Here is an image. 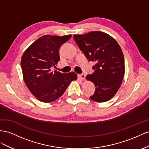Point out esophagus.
<instances>
[{"mask_svg": "<svg viewBox=\"0 0 149 149\" xmlns=\"http://www.w3.org/2000/svg\"><path fill=\"white\" fill-rule=\"evenodd\" d=\"M78 77H79V79H80V80H84L85 77H86V75H85L84 74H79V75H78Z\"/></svg>", "mask_w": 149, "mask_h": 149, "instance_id": "1", "label": "esophagus"}]
</instances>
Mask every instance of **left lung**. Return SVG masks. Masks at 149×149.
I'll return each instance as SVG.
<instances>
[{"mask_svg": "<svg viewBox=\"0 0 149 149\" xmlns=\"http://www.w3.org/2000/svg\"><path fill=\"white\" fill-rule=\"evenodd\" d=\"M74 39L87 60L95 63L92 67L94 72L86 76L95 87L90 99L97 102L111 99L120 88L125 73L120 47L113 37L99 31L74 35Z\"/></svg>", "mask_w": 149, "mask_h": 149, "instance_id": "1", "label": "left lung"}]
</instances>
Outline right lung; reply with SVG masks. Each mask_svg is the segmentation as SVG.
Here are the masks:
<instances>
[{"mask_svg": "<svg viewBox=\"0 0 149 149\" xmlns=\"http://www.w3.org/2000/svg\"><path fill=\"white\" fill-rule=\"evenodd\" d=\"M71 37L45 35L29 46L21 58L24 82L32 94L42 102H51L59 98L72 80L77 79L74 72L62 74L50 69L60 61L59 49Z\"/></svg>", "mask_w": 149, "mask_h": 149, "instance_id": "add662e5", "label": "right lung"}]
</instances>
